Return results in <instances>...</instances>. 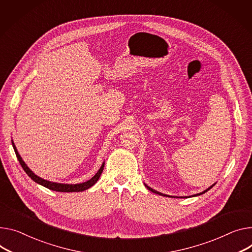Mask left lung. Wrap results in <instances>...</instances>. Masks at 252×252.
<instances>
[{"label": "left lung", "mask_w": 252, "mask_h": 252, "mask_svg": "<svg viewBox=\"0 0 252 252\" xmlns=\"http://www.w3.org/2000/svg\"><path fill=\"white\" fill-rule=\"evenodd\" d=\"M214 186H215V184H214V185H212L210 188H208V189H205L204 191H202V192H200V193H197V195H193V196H200V195H202V193H205L206 191H208L210 189H212V188L214 187ZM145 187H146V188H147L149 190H151L152 192H154V193H158V195H160V196H163V197H169L168 195H164V193H161V192H159V191H158V190H156V189H151V188H150V187H148L147 185H145ZM193 196H192V197H193Z\"/></svg>", "instance_id": "1"}]
</instances>
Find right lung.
I'll return each mask as SVG.
<instances>
[{"label": "right lung", "mask_w": 252, "mask_h": 252, "mask_svg": "<svg viewBox=\"0 0 252 252\" xmlns=\"http://www.w3.org/2000/svg\"><path fill=\"white\" fill-rule=\"evenodd\" d=\"M12 145H13V148L15 150V153H16V157L19 160V162H20L21 166L23 167V169L25 170V172L28 175L29 178H31L35 183L39 184L49 189H52V190H56V191H63V192H71V191H83V190H86L88 189L89 188L93 187L96 182H98V180L100 179L102 172H103V169H104V166H105V162H103L102 166L100 167V169L98 170V172L95 173V175L89 181L85 182V183H82V184H75V185H68V184H61V183H53V182H49V181H46L44 179H41L38 176H36L35 173L27 166V164L23 161L22 158L20 157V154H19L14 142L12 141Z\"/></svg>", "instance_id": "right-lung-1"}]
</instances>
